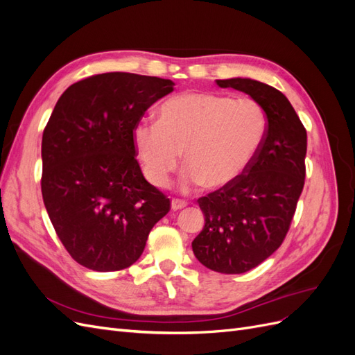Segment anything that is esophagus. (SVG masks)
Returning <instances> with one entry per match:
<instances>
[{"mask_svg": "<svg viewBox=\"0 0 355 355\" xmlns=\"http://www.w3.org/2000/svg\"><path fill=\"white\" fill-rule=\"evenodd\" d=\"M187 201L185 200H180V198H173L171 200V209L173 210H180V209H184V207H187Z\"/></svg>", "mask_w": 355, "mask_h": 355, "instance_id": "obj_1", "label": "esophagus"}]
</instances>
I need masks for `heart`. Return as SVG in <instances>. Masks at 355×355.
<instances>
[{
    "label": "heart",
    "mask_w": 355,
    "mask_h": 355,
    "mask_svg": "<svg viewBox=\"0 0 355 355\" xmlns=\"http://www.w3.org/2000/svg\"><path fill=\"white\" fill-rule=\"evenodd\" d=\"M265 127L262 106L250 98L187 92L159 106L157 123H137L133 142L145 178L154 187L167 184L184 153V187L219 189L249 167Z\"/></svg>",
    "instance_id": "1"
}]
</instances>
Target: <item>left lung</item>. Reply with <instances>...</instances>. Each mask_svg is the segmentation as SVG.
Returning a JSON list of instances; mask_svg holds the SVG:
<instances>
[{
    "label": "left lung",
    "mask_w": 355,
    "mask_h": 355,
    "mask_svg": "<svg viewBox=\"0 0 355 355\" xmlns=\"http://www.w3.org/2000/svg\"><path fill=\"white\" fill-rule=\"evenodd\" d=\"M249 94L266 116L252 163L232 184L198 198L202 231L192 252L209 270L243 274L270 257L286 239L305 184L306 130L286 96L250 78L216 80Z\"/></svg>",
    "instance_id": "1"
}]
</instances>
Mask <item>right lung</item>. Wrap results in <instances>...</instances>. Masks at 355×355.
I'll return each mask as SVG.
<instances>
[{"label":"right lung","mask_w":355,"mask_h":355,"mask_svg":"<svg viewBox=\"0 0 355 355\" xmlns=\"http://www.w3.org/2000/svg\"><path fill=\"white\" fill-rule=\"evenodd\" d=\"M158 77L106 72L59 98L42 133L41 192L59 240L93 271L133 265L170 200L144 178L133 128L173 92Z\"/></svg>","instance_id":"obj_1"}]
</instances>
